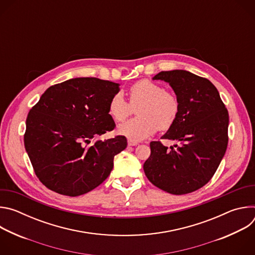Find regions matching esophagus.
I'll use <instances>...</instances> for the list:
<instances>
[{
    "label": "esophagus",
    "mask_w": 255,
    "mask_h": 255,
    "mask_svg": "<svg viewBox=\"0 0 255 255\" xmlns=\"http://www.w3.org/2000/svg\"><path fill=\"white\" fill-rule=\"evenodd\" d=\"M138 144L137 141H133V140H128V146H136Z\"/></svg>",
    "instance_id": "esophagus-1"
}]
</instances>
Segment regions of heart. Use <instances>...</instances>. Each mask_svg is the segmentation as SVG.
Wrapping results in <instances>:
<instances>
[{"instance_id": "b5f03b06", "label": "heart", "mask_w": 255, "mask_h": 255, "mask_svg": "<svg viewBox=\"0 0 255 255\" xmlns=\"http://www.w3.org/2000/svg\"><path fill=\"white\" fill-rule=\"evenodd\" d=\"M130 104L122 93H116L109 101L108 112L115 121L123 122L137 107L138 117L120 125L118 133L133 141H139L153 135L158 129L168 130L175 123L179 114L177 98L164 91V88L148 80H141L129 89Z\"/></svg>"}]
</instances>
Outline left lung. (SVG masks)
<instances>
[{
  "label": "left lung",
  "mask_w": 255,
  "mask_h": 255,
  "mask_svg": "<svg viewBox=\"0 0 255 255\" xmlns=\"http://www.w3.org/2000/svg\"><path fill=\"white\" fill-rule=\"evenodd\" d=\"M153 80L167 82L179 102L178 117L161 139L180 144L168 148L151 141L144 172L151 184L169 194L195 192L213 177L226 152L227 109L216 87L190 71H160Z\"/></svg>",
  "instance_id": "1"
}]
</instances>
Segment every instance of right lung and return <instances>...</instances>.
<instances>
[{"label":"right lung","mask_w":255,"mask_h":255,"mask_svg":"<svg viewBox=\"0 0 255 255\" xmlns=\"http://www.w3.org/2000/svg\"><path fill=\"white\" fill-rule=\"evenodd\" d=\"M119 84L77 78L49 87L30 110L25 148L35 174L49 190L64 196L87 194L111 173L114 156L127 146L118 135L91 144L115 128L108 112Z\"/></svg>","instance_id":"obj_1"}]
</instances>
